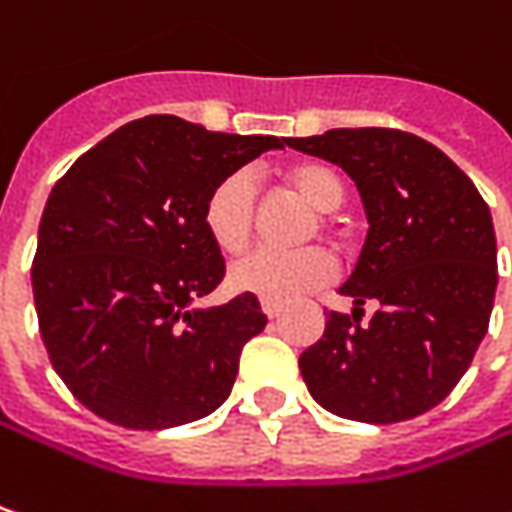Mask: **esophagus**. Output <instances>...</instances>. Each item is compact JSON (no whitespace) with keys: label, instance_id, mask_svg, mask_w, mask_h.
<instances>
[{"label":"esophagus","instance_id":"1","mask_svg":"<svg viewBox=\"0 0 512 512\" xmlns=\"http://www.w3.org/2000/svg\"><path fill=\"white\" fill-rule=\"evenodd\" d=\"M262 311H265L271 320H276V317L282 314V306H276V303H271V300H265V303H262Z\"/></svg>","mask_w":512,"mask_h":512}]
</instances>
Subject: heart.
Segmentation results:
<instances>
[{
	"mask_svg": "<svg viewBox=\"0 0 512 512\" xmlns=\"http://www.w3.org/2000/svg\"><path fill=\"white\" fill-rule=\"evenodd\" d=\"M282 183L300 201L323 212L329 221L332 209L344 203V180L323 163H297L282 171ZM259 189L247 171L221 177L203 201V227L224 253H241L256 230ZM338 276V262L323 247L303 250H253L230 268L233 288L256 294L271 303H291L309 291L329 285Z\"/></svg>",
	"mask_w": 512,
	"mask_h": 512,
	"instance_id": "b5f03b06",
	"label": "heart"
}]
</instances>
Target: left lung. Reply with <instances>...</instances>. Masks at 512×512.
Instances as JSON below:
<instances>
[{
    "label": "left lung",
    "mask_w": 512,
    "mask_h": 512,
    "mask_svg": "<svg viewBox=\"0 0 512 512\" xmlns=\"http://www.w3.org/2000/svg\"><path fill=\"white\" fill-rule=\"evenodd\" d=\"M341 165L370 221L341 285L352 317L329 311L323 338L300 355L309 393L344 420H414L469 370L493 311L495 230L475 183L440 148L393 128H335L285 139ZM364 302H376L370 324Z\"/></svg>",
    "instance_id": "left-lung-1"
}]
</instances>
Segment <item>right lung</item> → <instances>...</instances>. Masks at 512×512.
<instances>
[{
    "label": "right lung",
    "mask_w": 512,
    "mask_h": 512,
    "mask_svg": "<svg viewBox=\"0 0 512 512\" xmlns=\"http://www.w3.org/2000/svg\"><path fill=\"white\" fill-rule=\"evenodd\" d=\"M282 145L145 116L57 180L31 265L34 306L52 367L92 414L157 431L224 405L241 347L268 317L253 294L192 306L227 271L203 201L221 177Z\"/></svg>",
    "instance_id": "add662e5"
}]
</instances>
